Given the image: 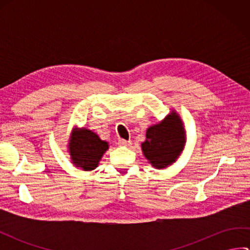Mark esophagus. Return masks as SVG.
Masks as SVG:
<instances>
[{"mask_svg": "<svg viewBox=\"0 0 250 250\" xmlns=\"http://www.w3.org/2000/svg\"><path fill=\"white\" fill-rule=\"evenodd\" d=\"M118 145H120V146H130V145H132V141H125V140L120 139L118 141Z\"/></svg>", "mask_w": 250, "mask_h": 250, "instance_id": "34e87169", "label": "esophagus"}]
</instances>
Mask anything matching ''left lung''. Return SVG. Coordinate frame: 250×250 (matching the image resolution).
<instances>
[{
  "label": "left lung",
  "instance_id": "8db88e82",
  "mask_svg": "<svg viewBox=\"0 0 250 250\" xmlns=\"http://www.w3.org/2000/svg\"><path fill=\"white\" fill-rule=\"evenodd\" d=\"M185 135L183 122L173 111L158 125L148 128L142 150L153 167L164 168L175 162L183 151Z\"/></svg>",
  "mask_w": 250,
  "mask_h": 250
}]
</instances>
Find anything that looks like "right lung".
Listing matches in <instances>:
<instances>
[{"mask_svg":"<svg viewBox=\"0 0 250 250\" xmlns=\"http://www.w3.org/2000/svg\"><path fill=\"white\" fill-rule=\"evenodd\" d=\"M68 147L73 163L84 171H91L98 167L108 144L94 132L83 128L73 132Z\"/></svg>","mask_w":250,"mask_h":250,"instance_id":"right-lung-1","label":"right lung"}]
</instances>
